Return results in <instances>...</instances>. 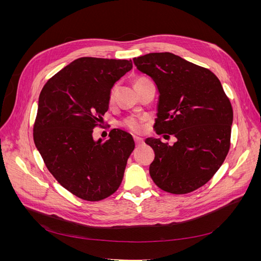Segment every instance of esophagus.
Segmentation results:
<instances>
[{
    "label": "esophagus",
    "instance_id": "obj_1",
    "mask_svg": "<svg viewBox=\"0 0 261 261\" xmlns=\"http://www.w3.org/2000/svg\"><path fill=\"white\" fill-rule=\"evenodd\" d=\"M134 141H135L136 146H140L141 144H144V140H143V138L137 137V136H134Z\"/></svg>",
    "mask_w": 261,
    "mask_h": 261
}]
</instances>
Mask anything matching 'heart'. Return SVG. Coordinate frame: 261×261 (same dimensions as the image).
Wrapping results in <instances>:
<instances>
[{
    "mask_svg": "<svg viewBox=\"0 0 261 261\" xmlns=\"http://www.w3.org/2000/svg\"><path fill=\"white\" fill-rule=\"evenodd\" d=\"M143 81H147V78L139 77L135 81V84L140 83ZM115 92H116V86H114L113 88L111 89V91H110V94H109V101L110 102L113 101V99L115 97ZM122 126H123V127H125L126 129H128L129 132L137 134V133L143 132V129L145 127V121H144V118H140V117L128 116V117H126L125 120L122 122Z\"/></svg>",
    "mask_w": 261,
    "mask_h": 261,
    "instance_id": "b5f03b06",
    "label": "heart"
}]
</instances>
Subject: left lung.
<instances>
[{
  "label": "left lung",
  "instance_id": "8db88e82",
  "mask_svg": "<svg viewBox=\"0 0 261 261\" xmlns=\"http://www.w3.org/2000/svg\"><path fill=\"white\" fill-rule=\"evenodd\" d=\"M133 61L160 93L155 133L177 139L173 146L146 139L154 151L150 176L167 193H192L208 183L230 150V99L211 70L173 53H149Z\"/></svg>",
  "mask_w": 261,
  "mask_h": 261
}]
</instances>
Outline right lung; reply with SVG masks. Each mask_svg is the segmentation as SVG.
I'll use <instances>...</instances> for the list:
<instances>
[{
	"instance_id": "add662e5",
	"label": "right lung",
	"mask_w": 261,
	"mask_h": 261,
	"mask_svg": "<svg viewBox=\"0 0 261 261\" xmlns=\"http://www.w3.org/2000/svg\"><path fill=\"white\" fill-rule=\"evenodd\" d=\"M133 68L129 60L81 58L46 82L39 96L34 141L45 167L69 193L99 201L120 187L135 148L132 135L110 132L94 141L113 85Z\"/></svg>"
}]
</instances>
